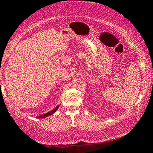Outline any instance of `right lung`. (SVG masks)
Instances as JSON below:
<instances>
[{
    "label": "right lung",
    "instance_id": "obj_1",
    "mask_svg": "<svg viewBox=\"0 0 153 153\" xmlns=\"http://www.w3.org/2000/svg\"><path fill=\"white\" fill-rule=\"evenodd\" d=\"M59 105H57V106H56V107L55 108H54V109H53V110L51 111L48 112V113L45 114H42V115H40V116H39V117H38V118H39V119H42V118H46V117H49V116H51V115L53 114H54V113H55V112L56 111H57V109H58V108H59Z\"/></svg>",
    "mask_w": 153,
    "mask_h": 153
}]
</instances>
